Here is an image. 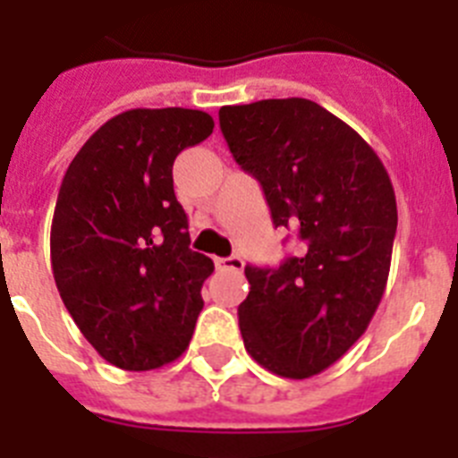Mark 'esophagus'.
I'll return each mask as SVG.
<instances>
[{"instance_id": "1", "label": "esophagus", "mask_w": 458, "mask_h": 458, "mask_svg": "<svg viewBox=\"0 0 458 458\" xmlns=\"http://www.w3.org/2000/svg\"><path fill=\"white\" fill-rule=\"evenodd\" d=\"M216 265L221 270H235L242 272L244 270V260L240 256H228V259H216Z\"/></svg>"}]
</instances>
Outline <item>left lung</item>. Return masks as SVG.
<instances>
[{"label":"left lung","instance_id":"obj_1","mask_svg":"<svg viewBox=\"0 0 458 458\" xmlns=\"http://www.w3.org/2000/svg\"><path fill=\"white\" fill-rule=\"evenodd\" d=\"M218 123L235 163L259 179L275 228L298 237L279 267H244V347L279 377H312L349 352L382 301L394 186L366 140L312 99L221 106Z\"/></svg>","mask_w":458,"mask_h":458}]
</instances>
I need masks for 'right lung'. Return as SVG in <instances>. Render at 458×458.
Segmentation results:
<instances>
[{"instance_id":"add662e5","label":"right lung","mask_w":458,"mask_h":458,"mask_svg":"<svg viewBox=\"0 0 458 458\" xmlns=\"http://www.w3.org/2000/svg\"><path fill=\"white\" fill-rule=\"evenodd\" d=\"M214 130L205 111L130 109L106 121L69 165L51 228V265L67 312L123 370L186 352L214 272L191 249L174 195V157Z\"/></svg>"}]
</instances>
